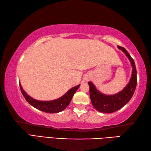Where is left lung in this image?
I'll return each instance as SVG.
<instances>
[{
	"mask_svg": "<svg viewBox=\"0 0 151 151\" xmlns=\"http://www.w3.org/2000/svg\"><path fill=\"white\" fill-rule=\"evenodd\" d=\"M117 47L126 54L132 67V76L129 83L126 87L118 93L107 95L99 91L92 82H88L89 95H90L92 104L96 110L102 113H113L114 111L120 110L132 97L136 88L137 71L134 61L124 48L120 46Z\"/></svg>",
	"mask_w": 151,
	"mask_h": 151,
	"instance_id": "1",
	"label": "left lung"
}]
</instances>
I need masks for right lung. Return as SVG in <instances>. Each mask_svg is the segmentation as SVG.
Instances as JSON below:
<instances>
[{"mask_svg":"<svg viewBox=\"0 0 151 151\" xmlns=\"http://www.w3.org/2000/svg\"><path fill=\"white\" fill-rule=\"evenodd\" d=\"M19 86H20L22 95L30 105L39 110L46 112V113L53 114L58 113V112L65 110V108L69 104L74 94L75 93V92L81 85H78L70 89L65 95H63L60 98L50 101H41L32 98L22 89L21 85L19 84Z\"/></svg>","mask_w":151,"mask_h":151,"instance_id":"1","label":"right lung"}]
</instances>
